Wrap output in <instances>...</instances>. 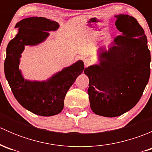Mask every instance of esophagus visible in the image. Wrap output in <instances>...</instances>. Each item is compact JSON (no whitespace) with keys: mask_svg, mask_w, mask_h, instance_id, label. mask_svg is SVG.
Wrapping results in <instances>:
<instances>
[{"mask_svg":"<svg viewBox=\"0 0 152 152\" xmlns=\"http://www.w3.org/2000/svg\"><path fill=\"white\" fill-rule=\"evenodd\" d=\"M84 63H85V67H87L88 66H90V65H91V62H90V59H85V60H84Z\"/></svg>","mask_w":152,"mask_h":152,"instance_id":"1","label":"esophagus"}]
</instances>
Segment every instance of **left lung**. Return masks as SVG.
Listing matches in <instances>:
<instances>
[{
	"instance_id": "obj_1",
	"label": "left lung",
	"mask_w": 152,
	"mask_h": 152,
	"mask_svg": "<svg viewBox=\"0 0 152 152\" xmlns=\"http://www.w3.org/2000/svg\"><path fill=\"white\" fill-rule=\"evenodd\" d=\"M115 18L122 35L108 50L99 48V64L85 69L90 108L109 118L121 115L137 104L148 82L151 62L146 36L137 20L124 14Z\"/></svg>"
}]
</instances>
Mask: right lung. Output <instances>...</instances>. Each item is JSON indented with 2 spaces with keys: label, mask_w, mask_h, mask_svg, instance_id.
<instances>
[{
  "label": "right lung",
  "mask_w": 152,
  "mask_h": 152,
  "mask_svg": "<svg viewBox=\"0 0 152 152\" xmlns=\"http://www.w3.org/2000/svg\"><path fill=\"white\" fill-rule=\"evenodd\" d=\"M57 22L42 17L25 18L16 24L15 37L9 42L4 62V73L12 93L20 104L40 116H53L62 112L67 92L85 69L79 60L64 67L46 81L25 79L19 69L21 53L26 45H37L59 28Z\"/></svg>",
  "instance_id": "add662e5"
}]
</instances>
